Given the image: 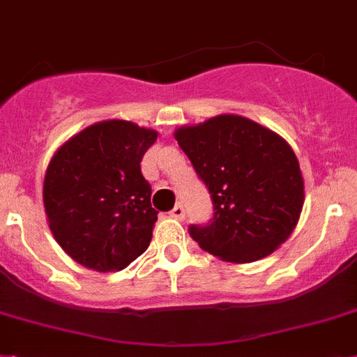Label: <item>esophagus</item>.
Segmentation results:
<instances>
[{
  "mask_svg": "<svg viewBox=\"0 0 357 357\" xmlns=\"http://www.w3.org/2000/svg\"><path fill=\"white\" fill-rule=\"evenodd\" d=\"M170 218H174V220L183 221L185 220V206L181 205V203H178V205L174 206L172 211H170Z\"/></svg>",
  "mask_w": 357,
  "mask_h": 357,
  "instance_id": "34e87169",
  "label": "esophagus"
}]
</instances>
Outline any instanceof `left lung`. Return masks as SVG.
<instances>
[{"instance_id": "obj_1", "label": "left lung", "mask_w": 357, "mask_h": 357, "mask_svg": "<svg viewBox=\"0 0 357 357\" xmlns=\"http://www.w3.org/2000/svg\"><path fill=\"white\" fill-rule=\"evenodd\" d=\"M214 202V221L190 227L203 250L229 263L272 254L294 232L305 181L292 146L238 114H220L174 130Z\"/></svg>"}]
</instances>
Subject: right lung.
I'll return each instance as SVG.
<instances>
[{"label":"right lung","mask_w":357,"mask_h":357,"mask_svg":"<svg viewBox=\"0 0 357 357\" xmlns=\"http://www.w3.org/2000/svg\"><path fill=\"white\" fill-rule=\"evenodd\" d=\"M158 132L127 119H105L54 152L43 181L49 229L59 247L96 272L123 271L151 245L158 212L143 178Z\"/></svg>","instance_id":"obj_1"}]
</instances>
